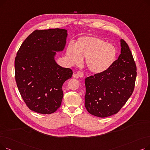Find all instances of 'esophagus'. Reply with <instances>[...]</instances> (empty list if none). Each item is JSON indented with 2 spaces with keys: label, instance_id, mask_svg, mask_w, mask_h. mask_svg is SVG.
I'll list each match as a JSON object with an SVG mask.
<instances>
[{
  "label": "esophagus",
  "instance_id": "esophagus-1",
  "mask_svg": "<svg viewBox=\"0 0 150 150\" xmlns=\"http://www.w3.org/2000/svg\"><path fill=\"white\" fill-rule=\"evenodd\" d=\"M83 76H84L83 73L82 72H80V71H79V72H78L76 74H74V75H73V77L76 78H78L79 77L80 78H83Z\"/></svg>",
  "mask_w": 150,
  "mask_h": 150
}]
</instances>
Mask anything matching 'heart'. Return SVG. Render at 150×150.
Here are the masks:
<instances>
[{"instance_id":"1","label":"heart","mask_w":150,"mask_h":150,"mask_svg":"<svg viewBox=\"0 0 150 150\" xmlns=\"http://www.w3.org/2000/svg\"><path fill=\"white\" fill-rule=\"evenodd\" d=\"M116 54L114 45L95 36L80 38L76 44L71 42L67 48V56L72 64H80L86 58V66L94 74L103 73L111 67Z\"/></svg>"}]
</instances>
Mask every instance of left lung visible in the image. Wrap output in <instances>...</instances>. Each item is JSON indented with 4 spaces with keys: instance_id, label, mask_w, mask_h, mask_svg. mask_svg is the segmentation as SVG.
<instances>
[{
    "instance_id": "left-lung-1",
    "label": "left lung",
    "mask_w": 150,
    "mask_h": 150,
    "mask_svg": "<svg viewBox=\"0 0 150 150\" xmlns=\"http://www.w3.org/2000/svg\"><path fill=\"white\" fill-rule=\"evenodd\" d=\"M121 53L105 72L85 79V107L92 115L106 117L117 114L134 89L137 67L128 44L121 39Z\"/></svg>"
}]
</instances>
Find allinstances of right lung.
Wrapping results in <instances>:
<instances>
[{
	"label": "right lung",
	"instance_id": "right-lung-1",
	"mask_svg": "<svg viewBox=\"0 0 150 150\" xmlns=\"http://www.w3.org/2000/svg\"><path fill=\"white\" fill-rule=\"evenodd\" d=\"M67 30H36L23 42L14 61L15 80L27 107L36 112L50 114L60 107L62 86L72 70L59 66L55 52L62 51Z\"/></svg>",
	"mask_w": 150,
	"mask_h": 150
}]
</instances>
